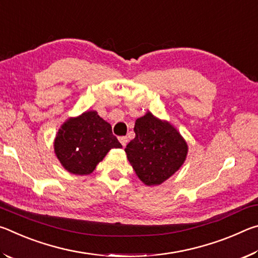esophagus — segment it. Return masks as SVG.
<instances>
[{
	"label": "esophagus",
	"instance_id": "obj_1",
	"mask_svg": "<svg viewBox=\"0 0 258 258\" xmlns=\"http://www.w3.org/2000/svg\"><path fill=\"white\" fill-rule=\"evenodd\" d=\"M118 140H119V142L121 143V146H123V147H125L126 143H127V141H128L127 137H119Z\"/></svg>",
	"mask_w": 258,
	"mask_h": 258
}]
</instances>
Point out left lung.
<instances>
[{
	"instance_id": "8db88e82",
	"label": "left lung",
	"mask_w": 258,
	"mask_h": 258,
	"mask_svg": "<svg viewBox=\"0 0 258 258\" xmlns=\"http://www.w3.org/2000/svg\"><path fill=\"white\" fill-rule=\"evenodd\" d=\"M135 138L125 148L127 159L140 180L157 185L172 176L187 154L184 139L176 128L148 112L135 121Z\"/></svg>"
}]
</instances>
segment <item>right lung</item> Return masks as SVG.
<instances>
[{
    "label": "right lung",
    "mask_w": 258,
    "mask_h": 258,
    "mask_svg": "<svg viewBox=\"0 0 258 258\" xmlns=\"http://www.w3.org/2000/svg\"><path fill=\"white\" fill-rule=\"evenodd\" d=\"M113 148L121 145L112 134L110 124L97 111H86L68 119L54 140V152L61 165L76 175L92 173Z\"/></svg>",
    "instance_id": "1"
}]
</instances>
